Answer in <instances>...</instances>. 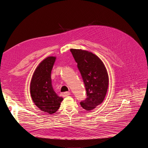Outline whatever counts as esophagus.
Here are the masks:
<instances>
[{
    "label": "esophagus",
    "mask_w": 148,
    "mask_h": 148,
    "mask_svg": "<svg viewBox=\"0 0 148 148\" xmlns=\"http://www.w3.org/2000/svg\"><path fill=\"white\" fill-rule=\"evenodd\" d=\"M70 95V92H65L63 93V97H66Z\"/></svg>",
    "instance_id": "obj_1"
}]
</instances>
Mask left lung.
<instances>
[{
	"label": "left lung",
	"mask_w": 148,
	"mask_h": 148,
	"mask_svg": "<svg viewBox=\"0 0 148 148\" xmlns=\"http://www.w3.org/2000/svg\"><path fill=\"white\" fill-rule=\"evenodd\" d=\"M86 87L87 98L80 102L86 111L101 104L107 94L109 77L102 60L95 54L81 49H70Z\"/></svg>",
	"instance_id": "8db88e82"
}]
</instances>
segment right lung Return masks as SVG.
<instances>
[{
	"label": "right lung",
	"instance_id": "add662e5",
	"mask_svg": "<svg viewBox=\"0 0 148 148\" xmlns=\"http://www.w3.org/2000/svg\"><path fill=\"white\" fill-rule=\"evenodd\" d=\"M56 57H48L35 70L30 82V94L34 104L42 111L53 114L59 109L62 97L54 91L51 73Z\"/></svg>",
	"mask_w": 148,
	"mask_h": 148
}]
</instances>
